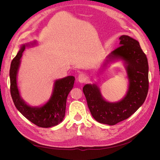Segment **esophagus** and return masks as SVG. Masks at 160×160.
Segmentation results:
<instances>
[{"label": "esophagus", "mask_w": 160, "mask_h": 160, "mask_svg": "<svg viewBox=\"0 0 160 160\" xmlns=\"http://www.w3.org/2000/svg\"><path fill=\"white\" fill-rule=\"evenodd\" d=\"M87 79H87V76L83 73L79 74L78 77H77V80H78V81L81 83H85V82L87 81Z\"/></svg>", "instance_id": "esophagus-1"}]
</instances>
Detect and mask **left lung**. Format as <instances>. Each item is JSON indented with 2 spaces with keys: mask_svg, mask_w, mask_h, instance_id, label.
Instances as JSON below:
<instances>
[{
  "mask_svg": "<svg viewBox=\"0 0 160 160\" xmlns=\"http://www.w3.org/2000/svg\"><path fill=\"white\" fill-rule=\"evenodd\" d=\"M120 45L110 55L126 62L129 89L126 96L118 103H109L101 97L95 85H85L83 91L93 118L101 123L113 125L129 118L146 99L149 89L148 62L138 41L127 35L119 37Z\"/></svg>",
  "mask_w": 160,
  "mask_h": 160,
  "instance_id": "8db88e82",
  "label": "left lung"
}]
</instances>
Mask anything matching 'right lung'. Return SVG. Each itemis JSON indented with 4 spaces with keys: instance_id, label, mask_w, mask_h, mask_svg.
<instances>
[{
    "instance_id": "1",
    "label": "right lung",
    "mask_w": 160,
    "mask_h": 160,
    "mask_svg": "<svg viewBox=\"0 0 160 160\" xmlns=\"http://www.w3.org/2000/svg\"><path fill=\"white\" fill-rule=\"evenodd\" d=\"M25 49V45L22 46L11 65L10 90L14 104L27 119L37 126L41 128L55 126L61 123L65 117L67 98L73 88L75 77L68 76L56 81L50 100L41 108L30 107L21 98L17 84V74L20 59Z\"/></svg>"
}]
</instances>
